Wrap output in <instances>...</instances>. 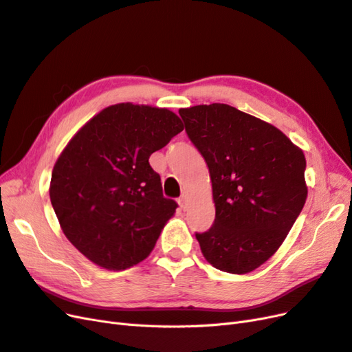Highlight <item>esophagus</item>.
Instances as JSON below:
<instances>
[{
  "instance_id": "esophagus-1",
  "label": "esophagus",
  "mask_w": 352,
  "mask_h": 352,
  "mask_svg": "<svg viewBox=\"0 0 352 352\" xmlns=\"http://www.w3.org/2000/svg\"><path fill=\"white\" fill-rule=\"evenodd\" d=\"M177 202H179L180 208H182V210H186V195H180V197H179V199H177Z\"/></svg>"
}]
</instances>
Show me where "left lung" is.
<instances>
[{
  "label": "left lung",
  "mask_w": 352,
  "mask_h": 352,
  "mask_svg": "<svg viewBox=\"0 0 352 352\" xmlns=\"http://www.w3.org/2000/svg\"><path fill=\"white\" fill-rule=\"evenodd\" d=\"M188 138L208 166L212 226L195 233L206 260L245 274L267 261L305 204L304 153L278 127L228 104L180 109Z\"/></svg>",
  "instance_id": "1"
}]
</instances>
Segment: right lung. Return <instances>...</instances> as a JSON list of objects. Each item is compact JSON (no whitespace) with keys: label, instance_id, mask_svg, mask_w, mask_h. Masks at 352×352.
<instances>
[{"label":"right lung","instance_id":"add662e5","mask_svg":"<svg viewBox=\"0 0 352 352\" xmlns=\"http://www.w3.org/2000/svg\"><path fill=\"white\" fill-rule=\"evenodd\" d=\"M184 131L167 109L122 102L72 138L52 168L50 198L66 238L107 270L145 260L176 201L164 198L150 155Z\"/></svg>","mask_w":352,"mask_h":352}]
</instances>
